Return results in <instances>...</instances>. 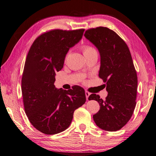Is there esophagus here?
<instances>
[{
  "label": "esophagus",
  "instance_id": "esophagus-1",
  "mask_svg": "<svg viewBox=\"0 0 156 156\" xmlns=\"http://www.w3.org/2000/svg\"><path fill=\"white\" fill-rule=\"evenodd\" d=\"M85 94H86V99L87 100H88V97H89V96L90 95V92H88V91H86L85 92Z\"/></svg>",
  "mask_w": 156,
  "mask_h": 156
}]
</instances>
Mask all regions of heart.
Returning a JSON list of instances; mask_svg holds the SVG:
<instances>
[{"instance_id":"1","label":"heart","mask_w":156,"mask_h":156,"mask_svg":"<svg viewBox=\"0 0 156 156\" xmlns=\"http://www.w3.org/2000/svg\"><path fill=\"white\" fill-rule=\"evenodd\" d=\"M83 54L84 55H88L90 53H94V52H97V51L95 50V48L92 47L91 46H89V45H85L83 46ZM70 52H68V54L66 55V59L68 57V55H69Z\"/></svg>"}]
</instances>
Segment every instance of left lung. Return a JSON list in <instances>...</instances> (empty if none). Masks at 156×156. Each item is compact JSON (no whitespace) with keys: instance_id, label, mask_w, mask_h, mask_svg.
I'll return each mask as SVG.
<instances>
[{"instance_id":"8db88e82","label":"left lung","mask_w":156,"mask_h":156,"mask_svg":"<svg viewBox=\"0 0 156 156\" xmlns=\"http://www.w3.org/2000/svg\"><path fill=\"white\" fill-rule=\"evenodd\" d=\"M87 39L96 46L101 56L99 76L108 94L105 100L92 94L100 110L93 115L101 129L109 132L121 129L132 117L136 107L138 77L129 49L125 41L112 30L99 27L86 31Z\"/></svg>"}]
</instances>
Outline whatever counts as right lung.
Listing matches in <instances>:
<instances>
[{
	"label": "right lung",
	"instance_id": "obj_1",
	"mask_svg": "<svg viewBox=\"0 0 156 156\" xmlns=\"http://www.w3.org/2000/svg\"><path fill=\"white\" fill-rule=\"evenodd\" d=\"M83 32V29L45 32L35 40L27 54L22 76L24 111L33 126L45 134L66 129L74 112L86 102L81 87L65 90L54 85L55 73L62 70L68 51L80 42Z\"/></svg>",
	"mask_w": 156,
	"mask_h": 156
}]
</instances>
